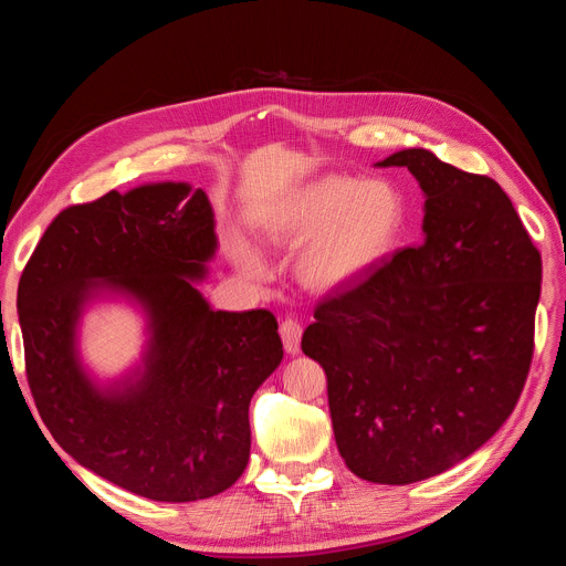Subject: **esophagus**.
<instances>
[{
  "label": "esophagus",
  "mask_w": 566,
  "mask_h": 566,
  "mask_svg": "<svg viewBox=\"0 0 566 566\" xmlns=\"http://www.w3.org/2000/svg\"><path fill=\"white\" fill-rule=\"evenodd\" d=\"M281 337H283V347L287 354H300V339H302V325L287 316L281 321Z\"/></svg>",
  "instance_id": "1"
}]
</instances>
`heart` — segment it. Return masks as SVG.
<instances>
[{"label": "heart", "mask_w": 566, "mask_h": 566, "mask_svg": "<svg viewBox=\"0 0 566 566\" xmlns=\"http://www.w3.org/2000/svg\"><path fill=\"white\" fill-rule=\"evenodd\" d=\"M403 224L399 193L385 181L325 175L287 196L269 219L276 245H304L300 279L321 290L345 285L378 264ZM233 260L248 276H266L262 254L245 243L233 245Z\"/></svg>", "instance_id": "obj_1"}]
</instances>
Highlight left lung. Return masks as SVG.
I'll return each instance as SVG.
<instances>
[{
  "label": "left lung",
  "instance_id": "8db88e82",
  "mask_svg": "<svg viewBox=\"0 0 566 566\" xmlns=\"http://www.w3.org/2000/svg\"><path fill=\"white\" fill-rule=\"evenodd\" d=\"M422 243L323 297L302 352L328 378L339 455L375 484L453 468L510 418L534 356L541 252L491 177L406 148Z\"/></svg>",
  "mask_w": 566,
  "mask_h": 566
}]
</instances>
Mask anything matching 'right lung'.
Returning a JSON list of instances; mask_svg holds the SVG:
<instances>
[{
  "instance_id": "1",
  "label": "right lung",
  "mask_w": 566,
  "mask_h": 566,
  "mask_svg": "<svg viewBox=\"0 0 566 566\" xmlns=\"http://www.w3.org/2000/svg\"><path fill=\"white\" fill-rule=\"evenodd\" d=\"M214 252L202 188L146 184L65 208L19 283L28 385L46 430L80 465L150 501H202L238 482L250 399L283 358L276 316L214 312L193 285ZM98 294L139 303L149 323L143 366L106 388L76 352V323Z\"/></svg>"
}]
</instances>
